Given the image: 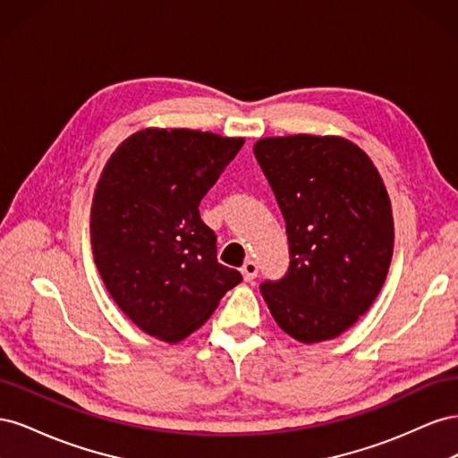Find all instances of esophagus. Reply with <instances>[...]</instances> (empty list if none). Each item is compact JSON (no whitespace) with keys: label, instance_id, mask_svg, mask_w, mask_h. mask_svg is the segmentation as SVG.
<instances>
[{"label":"esophagus","instance_id":"34e87169","mask_svg":"<svg viewBox=\"0 0 458 458\" xmlns=\"http://www.w3.org/2000/svg\"><path fill=\"white\" fill-rule=\"evenodd\" d=\"M241 273H242V276H244V281H248V283L254 281L256 276H258V263L252 261V259L244 261V266H242Z\"/></svg>","mask_w":458,"mask_h":458}]
</instances>
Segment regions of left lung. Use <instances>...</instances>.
Masks as SVG:
<instances>
[{
	"label": "left lung",
	"instance_id": "obj_1",
	"mask_svg": "<svg viewBox=\"0 0 458 458\" xmlns=\"http://www.w3.org/2000/svg\"><path fill=\"white\" fill-rule=\"evenodd\" d=\"M288 234L290 266L259 290L286 335L340 336L377 300L394 254L392 204L365 150L335 135L266 137L254 145Z\"/></svg>",
	"mask_w": 458,
	"mask_h": 458
}]
</instances>
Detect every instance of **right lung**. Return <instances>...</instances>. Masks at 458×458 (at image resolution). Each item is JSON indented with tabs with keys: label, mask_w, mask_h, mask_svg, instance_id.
I'll return each instance as SVG.
<instances>
[{
	"label": "right lung",
	"mask_w": 458,
	"mask_h": 458,
	"mask_svg": "<svg viewBox=\"0 0 458 458\" xmlns=\"http://www.w3.org/2000/svg\"><path fill=\"white\" fill-rule=\"evenodd\" d=\"M242 137L147 128L108 158L91 204L95 266L116 306L147 335L179 342L242 281L217 261L199 204Z\"/></svg>",
	"instance_id": "add662e5"
}]
</instances>
